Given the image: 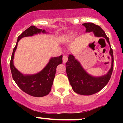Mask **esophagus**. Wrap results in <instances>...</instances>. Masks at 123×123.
<instances>
[{
	"label": "esophagus",
	"instance_id": "esophagus-1",
	"mask_svg": "<svg viewBox=\"0 0 123 123\" xmlns=\"http://www.w3.org/2000/svg\"><path fill=\"white\" fill-rule=\"evenodd\" d=\"M62 60H63V63H66L67 61L68 60V56L67 55H64V56H63V58H62Z\"/></svg>",
	"mask_w": 123,
	"mask_h": 123
}]
</instances>
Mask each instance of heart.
Returning <instances> with one entry per match:
<instances>
[{"label": "heart", "instance_id": "b5f03b06", "mask_svg": "<svg viewBox=\"0 0 123 123\" xmlns=\"http://www.w3.org/2000/svg\"><path fill=\"white\" fill-rule=\"evenodd\" d=\"M73 36V34H69V36L70 37H71Z\"/></svg>", "mask_w": 123, "mask_h": 123}]
</instances>
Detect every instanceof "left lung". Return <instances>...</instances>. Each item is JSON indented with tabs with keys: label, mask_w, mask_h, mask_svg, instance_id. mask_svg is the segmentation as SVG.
Returning <instances> with one entry per match:
<instances>
[{
	"label": "left lung",
	"mask_w": 123,
	"mask_h": 123,
	"mask_svg": "<svg viewBox=\"0 0 123 123\" xmlns=\"http://www.w3.org/2000/svg\"><path fill=\"white\" fill-rule=\"evenodd\" d=\"M86 28V33L93 32L96 37H102L110 44V54L112 57L111 68L106 75L93 77L88 74L80 63L73 55H69L67 62L66 72L73 90L77 93L82 95H91L99 92L108 83L114 68L113 51L110 46L109 38L99 26L92 23L83 24Z\"/></svg>",
	"instance_id": "obj_1"
}]
</instances>
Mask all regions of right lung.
I'll list each match as a JSON object with an SVG mask.
<instances>
[{
    "instance_id": "add662e5",
    "label": "right lung",
    "mask_w": 123,
    "mask_h": 123,
    "mask_svg": "<svg viewBox=\"0 0 123 123\" xmlns=\"http://www.w3.org/2000/svg\"><path fill=\"white\" fill-rule=\"evenodd\" d=\"M40 33H46L45 30L39 29L35 26H30L18 37L10 61V68L13 80L18 86L25 93L34 97H42L48 95L51 90L56 69L59 64L62 63V56L50 58L46 66L39 73L32 75H24L13 65L14 54L17 44L21 38L32 36Z\"/></svg>"
}]
</instances>
